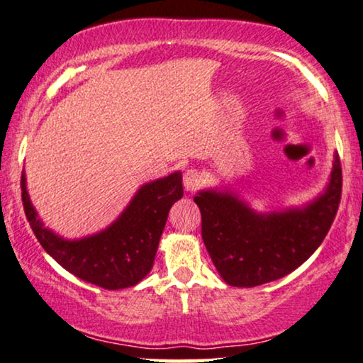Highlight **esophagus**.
Masks as SVG:
<instances>
[{
	"label": "esophagus",
	"mask_w": 363,
	"mask_h": 363,
	"mask_svg": "<svg viewBox=\"0 0 363 363\" xmlns=\"http://www.w3.org/2000/svg\"><path fill=\"white\" fill-rule=\"evenodd\" d=\"M202 184V176L201 172L196 169H187L184 172V187H186L187 192H196Z\"/></svg>",
	"instance_id": "1"
}]
</instances>
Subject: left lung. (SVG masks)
I'll list each match as a JSON object with an SVG mask.
<instances>
[{
	"label": "left lung",
	"mask_w": 363,
	"mask_h": 363,
	"mask_svg": "<svg viewBox=\"0 0 363 363\" xmlns=\"http://www.w3.org/2000/svg\"><path fill=\"white\" fill-rule=\"evenodd\" d=\"M342 169L334 152L325 187L303 206L258 212L230 186L201 189L202 240L223 281L253 288L301 267L328 235L340 202Z\"/></svg>",
	"instance_id": "8db88e82"
}]
</instances>
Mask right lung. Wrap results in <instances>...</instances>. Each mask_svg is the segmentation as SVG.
Instances as JSON below:
<instances>
[{
  "mask_svg": "<svg viewBox=\"0 0 363 363\" xmlns=\"http://www.w3.org/2000/svg\"><path fill=\"white\" fill-rule=\"evenodd\" d=\"M24 212L43 248L69 273L105 289L135 286L151 272L167 213L184 196L182 172L145 182L123 212L100 232L67 238L43 222L21 176Z\"/></svg>",
  "mask_w": 363,
  "mask_h": 363,
  "instance_id": "right-lung-1",
  "label": "right lung"
}]
</instances>
